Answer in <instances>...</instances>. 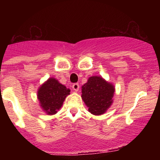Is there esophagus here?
Segmentation results:
<instances>
[{
  "label": "esophagus",
  "mask_w": 160,
  "mask_h": 160,
  "mask_svg": "<svg viewBox=\"0 0 160 160\" xmlns=\"http://www.w3.org/2000/svg\"><path fill=\"white\" fill-rule=\"evenodd\" d=\"M79 88H80V85L78 83H73L72 84V89L75 90V91H78Z\"/></svg>",
  "instance_id": "1"
}]
</instances>
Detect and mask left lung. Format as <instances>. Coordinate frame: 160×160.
Masks as SVG:
<instances>
[{
  "mask_svg": "<svg viewBox=\"0 0 160 160\" xmlns=\"http://www.w3.org/2000/svg\"><path fill=\"white\" fill-rule=\"evenodd\" d=\"M114 87L101 77H90L82 87V99L88 111L94 115H101L113 103Z\"/></svg>",
  "mask_w": 160,
  "mask_h": 160,
  "instance_id": "1",
  "label": "left lung"
}]
</instances>
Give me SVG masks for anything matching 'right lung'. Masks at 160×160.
<instances>
[{
	"label": "right lung",
	"mask_w": 160,
	"mask_h": 160,
	"mask_svg": "<svg viewBox=\"0 0 160 160\" xmlns=\"http://www.w3.org/2000/svg\"><path fill=\"white\" fill-rule=\"evenodd\" d=\"M70 92V89L52 77L40 87L37 96L42 110L49 115H52L60 109Z\"/></svg>",
	"instance_id": "1"
}]
</instances>
